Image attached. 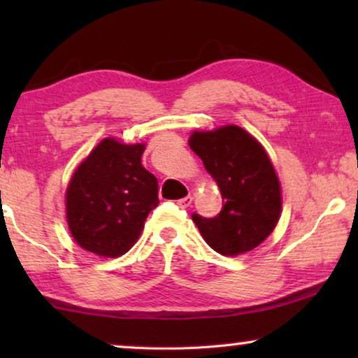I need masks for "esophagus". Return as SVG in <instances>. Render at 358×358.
I'll list each match as a JSON object with an SVG mask.
<instances>
[{"mask_svg": "<svg viewBox=\"0 0 358 358\" xmlns=\"http://www.w3.org/2000/svg\"><path fill=\"white\" fill-rule=\"evenodd\" d=\"M192 197H190V195H187V197H184V199H179L178 200V202H176V203H178V207L179 208H187V207H190V203H192Z\"/></svg>", "mask_w": 358, "mask_h": 358, "instance_id": "1", "label": "esophagus"}]
</instances>
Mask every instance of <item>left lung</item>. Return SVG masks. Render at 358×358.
Masks as SVG:
<instances>
[{
  "label": "left lung",
  "mask_w": 358,
  "mask_h": 358,
  "mask_svg": "<svg viewBox=\"0 0 358 358\" xmlns=\"http://www.w3.org/2000/svg\"><path fill=\"white\" fill-rule=\"evenodd\" d=\"M189 146L224 200L215 218L192 215L200 234L222 256L252 251L275 229L282 213L280 180L266 148L238 125L195 130Z\"/></svg>",
  "instance_id": "8db88e82"
}]
</instances>
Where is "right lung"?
Instances as JSON below:
<instances>
[{"instance_id":"add662e5","label":"right lung","mask_w":358,"mask_h":358,"mask_svg":"<svg viewBox=\"0 0 358 358\" xmlns=\"http://www.w3.org/2000/svg\"><path fill=\"white\" fill-rule=\"evenodd\" d=\"M145 143L114 136L81 161L65 194L66 223L75 241L101 257H119L136 243L158 205V179L141 164Z\"/></svg>"}]
</instances>
